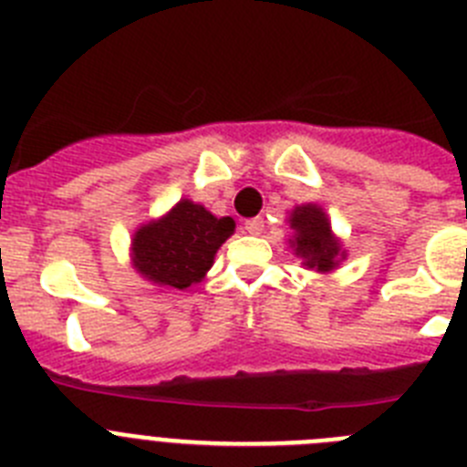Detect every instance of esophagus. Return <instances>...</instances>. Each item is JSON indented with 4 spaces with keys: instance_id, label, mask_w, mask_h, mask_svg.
<instances>
[{
    "instance_id": "34e87169",
    "label": "esophagus",
    "mask_w": 467,
    "mask_h": 467,
    "mask_svg": "<svg viewBox=\"0 0 467 467\" xmlns=\"http://www.w3.org/2000/svg\"><path fill=\"white\" fill-rule=\"evenodd\" d=\"M245 231L250 234V236H259L264 231V220L262 217H253V220L245 222Z\"/></svg>"
}]
</instances>
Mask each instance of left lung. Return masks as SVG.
<instances>
[{
	"label": "left lung",
	"instance_id": "left-lung-1",
	"mask_svg": "<svg viewBox=\"0 0 467 467\" xmlns=\"http://www.w3.org/2000/svg\"><path fill=\"white\" fill-rule=\"evenodd\" d=\"M290 229L295 236L290 238V247L296 257L304 259L306 269L332 271L339 259L346 257L341 243L334 238L327 214L323 208L308 203L299 205L290 214Z\"/></svg>",
	"mask_w": 467,
	"mask_h": 467
}]
</instances>
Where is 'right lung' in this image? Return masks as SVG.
<instances>
[{
    "label": "right lung",
    "mask_w": 467,
    "mask_h": 467,
    "mask_svg": "<svg viewBox=\"0 0 467 467\" xmlns=\"http://www.w3.org/2000/svg\"><path fill=\"white\" fill-rule=\"evenodd\" d=\"M234 229L236 222L231 217H214L203 205L182 198L161 220L135 231L130 245L133 266L159 287L187 290L203 280Z\"/></svg>",
    "instance_id": "add662e5"
}]
</instances>
